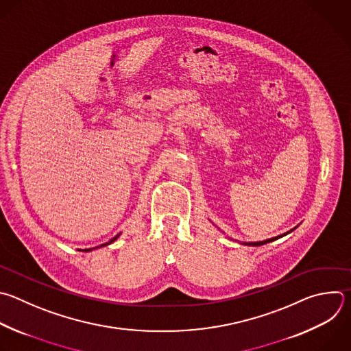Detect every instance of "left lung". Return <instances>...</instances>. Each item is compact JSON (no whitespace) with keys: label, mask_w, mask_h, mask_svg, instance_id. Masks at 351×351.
<instances>
[{"label":"left lung","mask_w":351,"mask_h":351,"mask_svg":"<svg viewBox=\"0 0 351 351\" xmlns=\"http://www.w3.org/2000/svg\"><path fill=\"white\" fill-rule=\"evenodd\" d=\"M296 227H298V226H296ZM296 227H295V228H296ZM295 228L289 230L288 232H284V234H281V236H277V237H273V239H269V240H265V241H256V243H243V244H244V245H250V247H259V245H265V244H267V243L276 241V240H278V239H281V237H284V236L289 234V232H292Z\"/></svg>","instance_id":"obj_1"}]
</instances>
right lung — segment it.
<instances>
[{
	"label": "right lung",
	"instance_id": "obj_1",
	"mask_svg": "<svg viewBox=\"0 0 351 351\" xmlns=\"http://www.w3.org/2000/svg\"><path fill=\"white\" fill-rule=\"evenodd\" d=\"M120 234H121V232H119V234H117L114 239H111L108 243H106V244H101V245H99V247H95V248H101V247H106V245H110L111 243H114L117 239H119L120 237ZM95 248H89V250H84V252H89V251H92V250H95Z\"/></svg>",
	"mask_w": 351,
	"mask_h": 351
}]
</instances>
